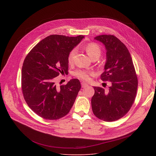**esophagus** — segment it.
<instances>
[{
    "label": "esophagus",
    "instance_id": "obj_1",
    "mask_svg": "<svg viewBox=\"0 0 156 156\" xmlns=\"http://www.w3.org/2000/svg\"><path fill=\"white\" fill-rule=\"evenodd\" d=\"M88 86V84L86 83H85V82H82L81 83V86H82V87H87Z\"/></svg>",
    "mask_w": 156,
    "mask_h": 156
}]
</instances>
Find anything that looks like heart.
Segmentation results:
<instances>
[{"mask_svg":"<svg viewBox=\"0 0 156 156\" xmlns=\"http://www.w3.org/2000/svg\"><path fill=\"white\" fill-rule=\"evenodd\" d=\"M84 49L87 55L92 59L96 57L99 58L101 54V49L100 46L98 44L94 42H91L86 44L84 46ZM76 49H73L69 52L68 55V62L69 64L73 63L75 56L76 54ZM93 74L94 73L92 71H87L84 70H77L73 73L75 76L84 80H89L90 76L93 75Z\"/></svg>","mask_w":156,"mask_h":156,"instance_id":"b5f03b06","label":"heart"}]
</instances>
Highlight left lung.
Masks as SVG:
<instances>
[{
    "label": "left lung",
    "instance_id": "obj_1",
    "mask_svg": "<svg viewBox=\"0 0 156 156\" xmlns=\"http://www.w3.org/2000/svg\"><path fill=\"white\" fill-rule=\"evenodd\" d=\"M102 42L106 50L102 81L111 83L108 90L94 87L91 99L93 112L98 119L113 122L123 117L134 102L138 87V78L131 55L125 46L113 35H100L94 37Z\"/></svg>",
    "mask_w": 156,
    "mask_h": 156
}]
</instances>
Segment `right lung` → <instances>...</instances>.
Instances as JSON below:
<instances>
[{
	"label": "right lung",
	"instance_id": "1",
	"mask_svg": "<svg viewBox=\"0 0 156 156\" xmlns=\"http://www.w3.org/2000/svg\"><path fill=\"white\" fill-rule=\"evenodd\" d=\"M84 37L51 35L27 55L21 70L22 91L30 108L42 118L59 119L72 107L81 88L80 81L72 79L58 87L54 80L68 72L69 54Z\"/></svg>",
	"mask_w": 156,
	"mask_h": 156
}]
</instances>
